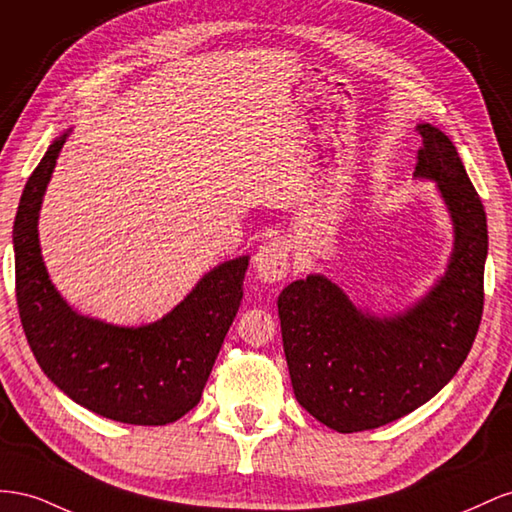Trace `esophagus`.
Returning a JSON list of instances; mask_svg holds the SVG:
<instances>
[{"instance_id": "34e87169", "label": "esophagus", "mask_w": 512, "mask_h": 512, "mask_svg": "<svg viewBox=\"0 0 512 512\" xmlns=\"http://www.w3.org/2000/svg\"><path fill=\"white\" fill-rule=\"evenodd\" d=\"M253 261H255L257 279H261L264 283H279L289 274V266H291L289 244L283 238H274L264 246H259Z\"/></svg>"}]
</instances>
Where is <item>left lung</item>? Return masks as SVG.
<instances>
[{"label": "left lung", "mask_w": 512, "mask_h": 512, "mask_svg": "<svg viewBox=\"0 0 512 512\" xmlns=\"http://www.w3.org/2000/svg\"><path fill=\"white\" fill-rule=\"evenodd\" d=\"M416 175L435 180L455 223V253L425 300L397 317L358 311L324 276L279 296L283 349L298 403L339 433L377 429L435 397L459 371L485 304L487 216L452 141L420 124Z\"/></svg>", "instance_id": "left-lung-1"}]
</instances>
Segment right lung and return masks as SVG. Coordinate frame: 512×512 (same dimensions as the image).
Listing matches in <instances>:
<instances>
[{"mask_svg": "<svg viewBox=\"0 0 512 512\" xmlns=\"http://www.w3.org/2000/svg\"><path fill=\"white\" fill-rule=\"evenodd\" d=\"M66 135L29 175L14 218L17 304L29 347L51 382L87 410L128 425H169L199 403L233 324L248 257L208 272L156 324L120 328L77 315L51 285L38 244V210Z\"/></svg>", "mask_w": 512, "mask_h": 512, "instance_id": "1", "label": "right lung"}]
</instances>
